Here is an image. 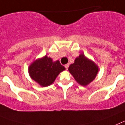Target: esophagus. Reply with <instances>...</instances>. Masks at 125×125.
<instances>
[{
    "instance_id": "1",
    "label": "esophagus",
    "mask_w": 125,
    "mask_h": 125,
    "mask_svg": "<svg viewBox=\"0 0 125 125\" xmlns=\"http://www.w3.org/2000/svg\"><path fill=\"white\" fill-rule=\"evenodd\" d=\"M69 64H66V65H65V69H69Z\"/></svg>"
}]
</instances>
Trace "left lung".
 <instances>
[{
    "label": "left lung",
    "mask_w": 125,
    "mask_h": 125,
    "mask_svg": "<svg viewBox=\"0 0 125 125\" xmlns=\"http://www.w3.org/2000/svg\"><path fill=\"white\" fill-rule=\"evenodd\" d=\"M69 71L80 85L86 86L94 81L99 68L94 62L81 53L69 66Z\"/></svg>",
    "instance_id": "obj_1"
}]
</instances>
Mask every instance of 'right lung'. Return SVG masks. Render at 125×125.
<instances>
[{"mask_svg": "<svg viewBox=\"0 0 125 125\" xmlns=\"http://www.w3.org/2000/svg\"><path fill=\"white\" fill-rule=\"evenodd\" d=\"M65 70L58 60L53 62L46 55L36 60L28 68L31 79L42 87H46L53 83L60 72Z\"/></svg>", "mask_w": 125, "mask_h": 125, "instance_id": "obj_1", "label": "right lung"}]
</instances>
